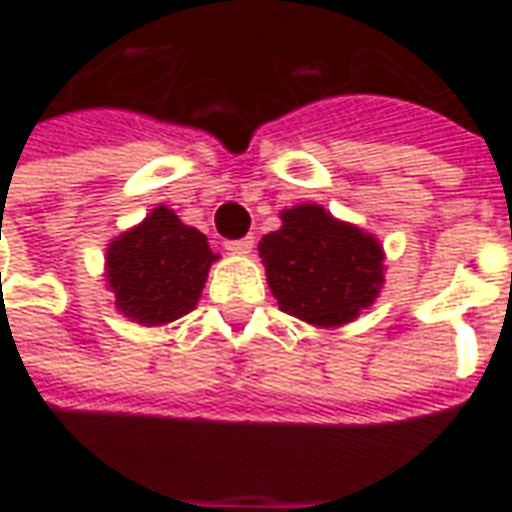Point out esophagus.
I'll use <instances>...</instances> for the list:
<instances>
[{"mask_svg": "<svg viewBox=\"0 0 512 512\" xmlns=\"http://www.w3.org/2000/svg\"><path fill=\"white\" fill-rule=\"evenodd\" d=\"M227 252H233V255H249L252 249H255V238L252 235H246V238H238V241H227Z\"/></svg>", "mask_w": 512, "mask_h": 512, "instance_id": "obj_1", "label": "esophagus"}]
</instances>
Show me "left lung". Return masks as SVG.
<instances>
[{"label":"left lung","mask_w":512,"mask_h":512,"mask_svg":"<svg viewBox=\"0 0 512 512\" xmlns=\"http://www.w3.org/2000/svg\"><path fill=\"white\" fill-rule=\"evenodd\" d=\"M257 249L279 310L321 329L354 321L384 285L381 244L321 205L282 211V227Z\"/></svg>","instance_id":"obj_1"}]
</instances>
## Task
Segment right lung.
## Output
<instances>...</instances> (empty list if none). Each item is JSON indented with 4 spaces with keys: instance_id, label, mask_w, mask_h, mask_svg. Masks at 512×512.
<instances>
[{
    "instance_id": "right-lung-1",
    "label": "right lung",
    "mask_w": 512,
    "mask_h": 512,
    "mask_svg": "<svg viewBox=\"0 0 512 512\" xmlns=\"http://www.w3.org/2000/svg\"><path fill=\"white\" fill-rule=\"evenodd\" d=\"M216 257L200 230L158 205L106 249V282L117 312L142 326L178 321L197 307Z\"/></svg>"
}]
</instances>
